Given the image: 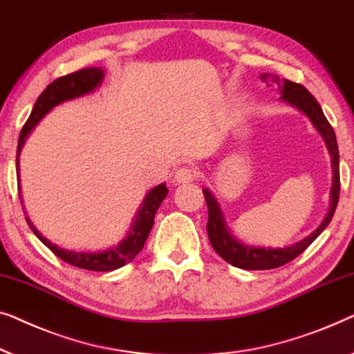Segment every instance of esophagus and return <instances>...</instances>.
<instances>
[{
  "label": "esophagus",
  "mask_w": 354,
  "mask_h": 354,
  "mask_svg": "<svg viewBox=\"0 0 354 354\" xmlns=\"http://www.w3.org/2000/svg\"><path fill=\"white\" fill-rule=\"evenodd\" d=\"M196 178H197V171L192 170V168H189V167L179 168V170H176V173H175V181H176V184L192 183Z\"/></svg>",
  "instance_id": "esophagus-1"
}]
</instances>
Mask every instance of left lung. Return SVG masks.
<instances>
[{"label":"left lung","mask_w":354,"mask_h":354,"mask_svg":"<svg viewBox=\"0 0 354 354\" xmlns=\"http://www.w3.org/2000/svg\"><path fill=\"white\" fill-rule=\"evenodd\" d=\"M263 82L276 84L281 89V99L290 104L298 111L305 113L310 118L313 127L317 129L324 139L327 151L330 153L332 162V191H330V208H328L327 215L319 226L313 231L310 236H306L303 241L292 243V245L283 248H265V247H252L245 245L241 241H237L229 231L223 216V212L220 205H218L216 198L208 189H203V196H205V202L208 207V223H207V232L210 243L218 255L223 260L227 261L229 265L241 268V270H272V268H279L286 263L292 261L297 258L301 252L310 247V243L324 231L328 223H330L333 213H335L338 196H340V162H338V146L337 138L333 133V128L322 112L319 102L316 101L315 96L303 86V84L293 83L290 80L279 78L274 73H261L260 77Z\"/></svg>","instance_id":"1"}]
</instances>
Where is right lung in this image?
<instances>
[{
	"label": "right lung",
	"mask_w": 354,
	"mask_h": 354,
	"mask_svg": "<svg viewBox=\"0 0 354 354\" xmlns=\"http://www.w3.org/2000/svg\"><path fill=\"white\" fill-rule=\"evenodd\" d=\"M102 80H104V68L86 67L78 72L68 73L66 77L54 80L53 83L48 84L46 89H44V91L38 96L37 102H35L33 106V111L30 113L28 120L22 128L21 136H19L17 157H16L17 176H19V156H21L22 147L27 141L28 134L32 133V129L38 125L39 120H41L49 111H53L54 107L59 106V104L72 101V99L82 97L84 94L93 93L94 89L101 86ZM19 186H21V183H19ZM167 194H168V189L165 186V183L152 187L151 191L146 194L141 207H139L138 213L134 215L133 225L129 226L127 237L118 242L117 245L101 252H73V250H66V248L57 247L56 243L48 241L46 237H43L41 234L38 232V229L32 225V221L28 220V216H26V220L35 236H37L39 241H41L44 245L54 253V255H57L61 260L68 263V265L82 268V270H88V271H102V272L113 271L128 265V263L133 261L134 257L142 250L144 243L147 241L149 232H151V229L153 226V216H156L158 207H160L163 198L167 197ZM19 198H21V203H22L21 191H19Z\"/></svg>",
	"instance_id": "right-lung-1"
}]
</instances>
